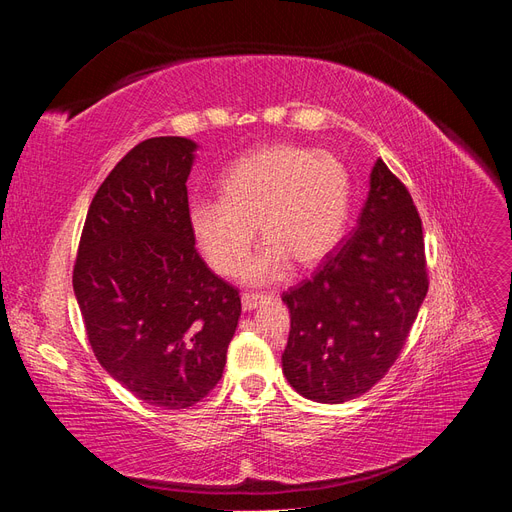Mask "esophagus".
<instances>
[{"label": "esophagus", "mask_w": 512, "mask_h": 512, "mask_svg": "<svg viewBox=\"0 0 512 512\" xmlns=\"http://www.w3.org/2000/svg\"><path fill=\"white\" fill-rule=\"evenodd\" d=\"M267 299H271L269 294H260V292H243L241 294V305L245 312H250V309H256L260 303H265Z\"/></svg>", "instance_id": "esophagus-1"}]
</instances>
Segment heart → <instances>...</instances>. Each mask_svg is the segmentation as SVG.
<instances>
[{"label":"heart","instance_id":"heart-1","mask_svg":"<svg viewBox=\"0 0 512 512\" xmlns=\"http://www.w3.org/2000/svg\"><path fill=\"white\" fill-rule=\"evenodd\" d=\"M352 209V177L329 151L299 145L256 149L220 181V200L190 207V230L209 267L235 275L250 254L256 226L267 245L247 262L243 280H277L292 260L314 267L342 241Z\"/></svg>","mask_w":512,"mask_h":512}]
</instances>
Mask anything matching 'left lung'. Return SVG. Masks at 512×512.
I'll return each instance as SVG.
<instances>
[{"label": "left lung", "mask_w": 512, "mask_h": 512, "mask_svg": "<svg viewBox=\"0 0 512 512\" xmlns=\"http://www.w3.org/2000/svg\"><path fill=\"white\" fill-rule=\"evenodd\" d=\"M427 288L421 215L378 160L352 235L282 297L290 309L282 367L292 389L320 404L367 393L397 361Z\"/></svg>", "instance_id": "left-lung-1"}]
</instances>
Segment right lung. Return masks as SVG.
I'll use <instances>...</instances> for the list:
<instances>
[{"label":"right lung","mask_w":512,"mask_h":512,"mask_svg":"<svg viewBox=\"0 0 512 512\" xmlns=\"http://www.w3.org/2000/svg\"><path fill=\"white\" fill-rule=\"evenodd\" d=\"M196 143L147 138L91 200L72 284L100 365L149 406L190 408L220 382L241 316L198 256L188 177Z\"/></svg>","instance_id":"right-lung-1"}]
</instances>
